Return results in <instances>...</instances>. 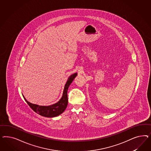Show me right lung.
Returning a JSON list of instances; mask_svg holds the SVG:
<instances>
[{"label": "right lung", "instance_id": "add662e5", "mask_svg": "<svg viewBox=\"0 0 151 151\" xmlns=\"http://www.w3.org/2000/svg\"><path fill=\"white\" fill-rule=\"evenodd\" d=\"M77 76V73L71 75L69 77L64 87L63 95L61 99L57 103L50 106H40L36 104H33L27 101L24 97V100L27 102L29 106L38 114L46 117H54L59 114H61L66 109L68 103V90L70 85L73 82V79Z\"/></svg>", "mask_w": 151, "mask_h": 151}]
</instances>
